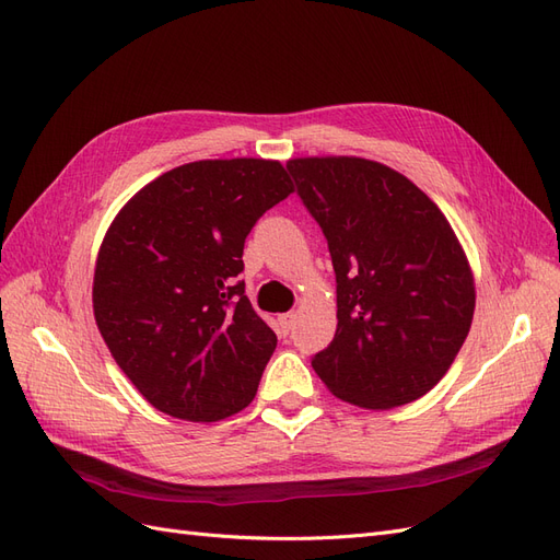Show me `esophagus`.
<instances>
[{
    "label": "esophagus",
    "instance_id": "esophagus-1",
    "mask_svg": "<svg viewBox=\"0 0 560 560\" xmlns=\"http://www.w3.org/2000/svg\"><path fill=\"white\" fill-rule=\"evenodd\" d=\"M294 319H296V315L294 313H284V315H280L278 317V327H280V334L282 336H287L292 331V327H294Z\"/></svg>",
    "mask_w": 560,
    "mask_h": 560
}]
</instances>
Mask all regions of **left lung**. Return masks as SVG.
Segmentation results:
<instances>
[{"mask_svg": "<svg viewBox=\"0 0 560 560\" xmlns=\"http://www.w3.org/2000/svg\"><path fill=\"white\" fill-rule=\"evenodd\" d=\"M325 233L336 334L313 358L329 393L362 409L416 401L444 378L474 317V276L444 212L401 173L358 156L287 161Z\"/></svg>", "mask_w": 560, "mask_h": 560, "instance_id": "obj_1", "label": "left lung"}]
</instances>
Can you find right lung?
<instances>
[{
	"label": "right lung",
	"mask_w": 560,
	"mask_h": 560,
	"mask_svg": "<svg viewBox=\"0 0 560 560\" xmlns=\"http://www.w3.org/2000/svg\"><path fill=\"white\" fill-rule=\"evenodd\" d=\"M292 191L280 161H194L149 182L114 217L97 252L93 313L154 409L217 422L257 395L278 338L238 280L243 247Z\"/></svg>",
	"instance_id": "right-lung-1"
}]
</instances>
